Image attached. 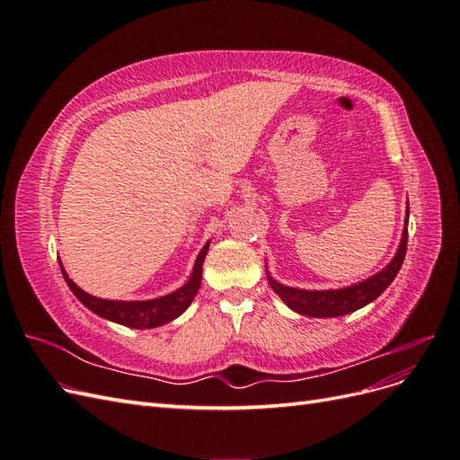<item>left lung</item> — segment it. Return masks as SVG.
<instances>
[{"label":"left lung","instance_id":"1","mask_svg":"<svg viewBox=\"0 0 460 460\" xmlns=\"http://www.w3.org/2000/svg\"><path fill=\"white\" fill-rule=\"evenodd\" d=\"M409 222V207H407V220ZM407 240H409V230L407 226L402 228L401 243L395 257L392 262L382 269L378 274H374L367 280L358 282L355 286H347L341 289H326V291H309V289H297L289 288L280 282H276L274 278L267 272L269 284L276 291L278 297H280L291 311H296L305 316H314V318H332V316H343L347 313H353L360 307H365L370 301H374L378 296H382L385 288L395 280V276L401 269L402 261H405L407 253Z\"/></svg>","mask_w":460,"mask_h":460}]
</instances>
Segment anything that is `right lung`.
Listing matches in <instances>:
<instances>
[{"label": "right lung", "instance_id": "obj_1", "mask_svg": "<svg viewBox=\"0 0 460 460\" xmlns=\"http://www.w3.org/2000/svg\"><path fill=\"white\" fill-rule=\"evenodd\" d=\"M207 249H208V242L199 252L196 264H193V272L190 276V280L182 288L172 291L169 296H163L151 301H113V299L93 297L86 294L84 289H80L71 278L66 276L63 267H61V272L65 276L66 286L71 288V291L78 297V301L82 305H86L92 313L111 320V323H117L128 328H140V330L157 328L171 323V320L182 314L191 305L193 297H196L201 286V269H203Z\"/></svg>", "mask_w": 460, "mask_h": 460}]
</instances>
